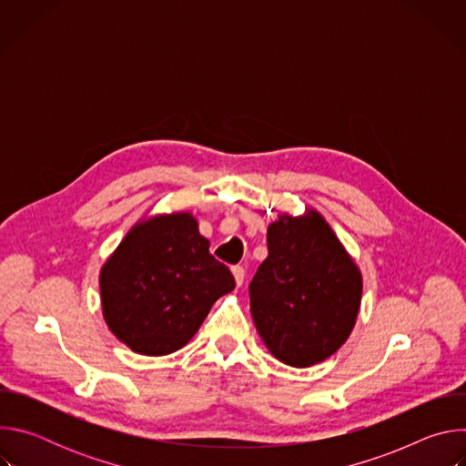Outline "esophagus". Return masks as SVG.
<instances>
[{"label":"esophagus","instance_id":"1","mask_svg":"<svg viewBox=\"0 0 466 466\" xmlns=\"http://www.w3.org/2000/svg\"><path fill=\"white\" fill-rule=\"evenodd\" d=\"M232 275H234V280H236V286L239 288L245 280V269L241 268V265H236V268H232Z\"/></svg>","mask_w":466,"mask_h":466}]
</instances>
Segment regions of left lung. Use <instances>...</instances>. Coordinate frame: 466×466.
Here are the masks:
<instances>
[{
  "instance_id": "obj_1",
  "label": "left lung",
  "mask_w": 466,
  "mask_h": 466,
  "mask_svg": "<svg viewBox=\"0 0 466 466\" xmlns=\"http://www.w3.org/2000/svg\"><path fill=\"white\" fill-rule=\"evenodd\" d=\"M269 256L250 286V313L261 341L282 363L304 369L349 339L363 279L343 243L317 210L280 216L268 228Z\"/></svg>"
}]
</instances>
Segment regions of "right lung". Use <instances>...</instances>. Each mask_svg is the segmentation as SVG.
Returning <instances> with one entry per match:
<instances>
[{"mask_svg": "<svg viewBox=\"0 0 466 466\" xmlns=\"http://www.w3.org/2000/svg\"><path fill=\"white\" fill-rule=\"evenodd\" d=\"M236 288L189 212L142 219L99 273L103 317L132 352L171 354L195 336L212 304Z\"/></svg>", "mask_w": 466, "mask_h": 466, "instance_id": "add662e5", "label": "right lung"}]
</instances>
